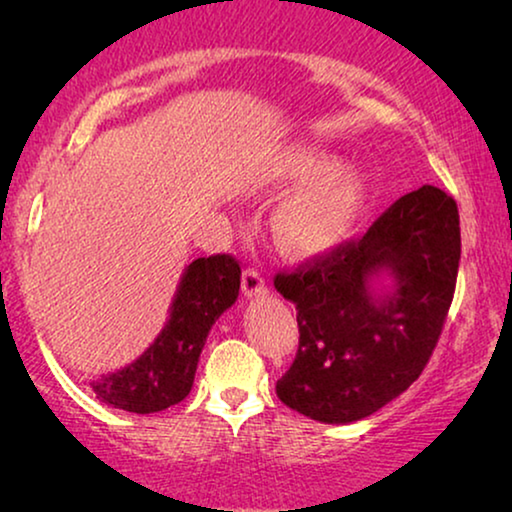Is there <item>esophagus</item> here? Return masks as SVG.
<instances>
[{
	"mask_svg": "<svg viewBox=\"0 0 512 512\" xmlns=\"http://www.w3.org/2000/svg\"><path fill=\"white\" fill-rule=\"evenodd\" d=\"M265 279L258 270L254 268H247L242 272V293L247 298H258V296H265Z\"/></svg>",
	"mask_w": 512,
	"mask_h": 512,
	"instance_id": "esophagus-1",
	"label": "esophagus"
}]
</instances>
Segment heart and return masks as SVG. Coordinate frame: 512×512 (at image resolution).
I'll use <instances>...</instances> for the list:
<instances>
[{
  "mask_svg": "<svg viewBox=\"0 0 512 512\" xmlns=\"http://www.w3.org/2000/svg\"><path fill=\"white\" fill-rule=\"evenodd\" d=\"M265 184L277 193L300 191L277 212L275 230L284 251L298 258L324 256L352 233L366 184L335 153L317 144H293L272 160Z\"/></svg>",
  "mask_w": 512,
  "mask_h": 512,
  "instance_id": "heart-1",
  "label": "heart"
}]
</instances>
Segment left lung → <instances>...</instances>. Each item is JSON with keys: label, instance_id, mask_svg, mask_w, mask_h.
Here are the masks:
<instances>
[{"label": "left lung", "instance_id": "8db88e82", "mask_svg": "<svg viewBox=\"0 0 512 512\" xmlns=\"http://www.w3.org/2000/svg\"><path fill=\"white\" fill-rule=\"evenodd\" d=\"M461 258L459 212L445 191L398 198L361 240L279 272L298 310V354L277 396L324 424L370 417L422 375L450 310Z\"/></svg>", "mask_w": 512, "mask_h": 512}]
</instances>
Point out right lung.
<instances>
[{
    "mask_svg": "<svg viewBox=\"0 0 512 512\" xmlns=\"http://www.w3.org/2000/svg\"><path fill=\"white\" fill-rule=\"evenodd\" d=\"M242 270L233 256L216 254L188 263L156 340L128 366L90 382L111 408L151 415L188 396L207 335L240 293Z\"/></svg>",
    "mask_w": 512,
    "mask_h": 512,
    "instance_id": "obj_1",
    "label": "right lung"
}]
</instances>
